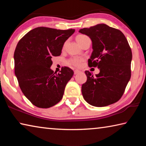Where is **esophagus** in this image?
I'll use <instances>...</instances> for the list:
<instances>
[{
  "instance_id": "1",
  "label": "esophagus",
  "mask_w": 146,
  "mask_h": 146,
  "mask_svg": "<svg viewBox=\"0 0 146 146\" xmlns=\"http://www.w3.org/2000/svg\"><path fill=\"white\" fill-rule=\"evenodd\" d=\"M78 73H80V71L78 70H75L74 71V73H75V75H76V74H78Z\"/></svg>"
}]
</instances>
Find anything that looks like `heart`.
I'll use <instances>...</instances> for the list:
<instances>
[{
    "label": "heart",
    "mask_w": 146,
    "mask_h": 146,
    "mask_svg": "<svg viewBox=\"0 0 146 146\" xmlns=\"http://www.w3.org/2000/svg\"><path fill=\"white\" fill-rule=\"evenodd\" d=\"M85 37H86V36L84 35H78L76 37V42H80V41L82 40L84 38H85ZM80 61L81 60H80V58L75 57V58H71L70 61H69V63L71 64V65H73L75 66H78L80 64Z\"/></svg>",
    "instance_id": "obj_1"
}]
</instances>
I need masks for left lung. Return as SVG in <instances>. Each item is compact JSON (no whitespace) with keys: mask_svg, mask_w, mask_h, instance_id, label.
I'll return each mask as SVG.
<instances>
[{"mask_svg":"<svg viewBox=\"0 0 146 146\" xmlns=\"http://www.w3.org/2000/svg\"><path fill=\"white\" fill-rule=\"evenodd\" d=\"M79 32L92 42L89 66L100 70L95 76L85 71L87 81L82 86L84 98L95 107L117 102L131 78L132 52L126 38L122 31L105 24L80 29Z\"/></svg>","mask_w":146,"mask_h":146,"instance_id":"left-lung-1","label":"left lung"}]
</instances>
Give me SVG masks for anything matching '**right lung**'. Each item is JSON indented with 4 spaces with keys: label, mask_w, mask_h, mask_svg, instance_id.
<instances>
[{
    "label": "right lung",
    "mask_w": 146,
    "mask_h": 146,
    "mask_svg": "<svg viewBox=\"0 0 146 146\" xmlns=\"http://www.w3.org/2000/svg\"><path fill=\"white\" fill-rule=\"evenodd\" d=\"M74 32V29L38 27L17 44L14 53L15 74L24 96L36 107L51 108L62 98L74 72L63 67L60 73L55 74L50 68L51 58L60 55L64 42Z\"/></svg>",
    "instance_id": "add662e5"
}]
</instances>
